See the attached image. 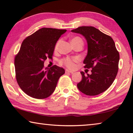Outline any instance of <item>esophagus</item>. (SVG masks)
<instances>
[{
  "label": "esophagus",
  "instance_id": "1",
  "mask_svg": "<svg viewBox=\"0 0 133 133\" xmlns=\"http://www.w3.org/2000/svg\"><path fill=\"white\" fill-rule=\"evenodd\" d=\"M66 73H73V71L69 70L68 69L66 70Z\"/></svg>",
  "mask_w": 133,
  "mask_h": 133
}]
</instances>
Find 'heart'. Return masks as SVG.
Segmentation results:
<instances>
[{
	"label": "heart",
	"instance_id": "obj_1",
	"mask_svg": "<svg viewBox=\"0 0 133 133\" xmlns=\"http://www.w3.org/2000/svg\"><path fill=\"white\" fill-rule=\"evenodd\" d=\"M82 40L80 39V37H76L73 38V39H72L71 40V42H73V41H76V40ZM59 43L60 42L58 41L57 43L56 44V46H55V49H57L58 48V44H59ZM77 58H64L62 61V63H63L65 66H66L67 67H69L70 69H73L74 67H75V62H77Z\"/></svg>",
	"mask_w": 133,
	"mask_h": 133
}]
</instances>
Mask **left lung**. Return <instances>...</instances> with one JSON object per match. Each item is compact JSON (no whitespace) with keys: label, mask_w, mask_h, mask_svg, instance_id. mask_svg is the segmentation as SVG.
<instances>
[{"label":"left lung","mask_w":133,"mask_h":133,"mask_svg":"<svg viewBox=\"0 0 133 133\" xmlns=\"http://www.w3.org/2000/svg\"><path fill=\"white\" fill-rule=\"evenodd\" d=\"M86 40L87 54L83 63L91 68V74L81 71L82 79L77 84L79 90L87 96H96L109 89L115 80L120 60L112 38L92 26H81L71 30Z\"/></svg>","instance_id":"obj_1"}]
</instances>
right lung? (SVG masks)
I'll use <instances>...</instances> for the list:
<instances>
[{
    "label": "right lung",
    "instance_id": "right-lung-1",
    "mask_svg": "<svg viewBox=\"0 0 133 133\" xmlns=\"http://www.w3.org/2000/svg\"><path fill=\"white\" fill-rule=\"evenodd\" d=\"M67 30L43 28L22 42L15 59L16 77L21 89L28 96L46 98L56 89L64 69L55 65L44 67L47 58H51L60 37Z\"/></svg>",
    "mask_w": 133,
    "mask_h": 133
}]
</instances>
